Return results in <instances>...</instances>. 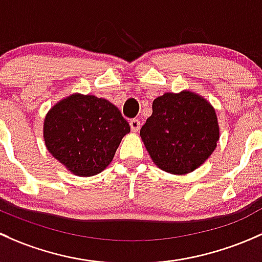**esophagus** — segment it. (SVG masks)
I'll return each mask as SVG.
<instances>
[{
	"instance_id": "obj_1",
	"label": "esophagus",
	"mask_w": 262,
	"mask_h": 262,
	"mask_svg": "<svg viewBox=\"0 0 262 262\" xmlns=\"http://www.w3.org/2000/svg\"><path fill=\"white\" fill-rule=\"evenodd\" d=\"M130 127L132 132H137L140 130V127H141V122L137 118H134V120L130 121Z\"/></svg>"
}]
</instances>
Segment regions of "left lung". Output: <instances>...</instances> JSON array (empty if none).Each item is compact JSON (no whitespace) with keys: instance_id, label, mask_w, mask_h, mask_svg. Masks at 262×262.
Masks as SVG:
<instances>
[{"instance_id":"1","label":"left lung","mask_w":262,"mask_h":262,"mask_svg":"<svg viewBox=\"0 0 262 262\" xmlns=\"http://www.w3.org/2000/svg\"><path fill=\"white\" fill-rule=\"evenodd\" d=\"M151 160L161 170L185 175L202 165L220 141L217 113L195 92H166L152 102V115L140 130Z\"/></svg>"}]
</instances>
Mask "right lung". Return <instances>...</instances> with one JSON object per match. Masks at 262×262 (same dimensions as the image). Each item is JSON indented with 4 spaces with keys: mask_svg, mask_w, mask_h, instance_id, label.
Here are the masks:
<instances>
[{
    "mask_svg": "<svg viewBox=\"0 0 262 262\" xmlns=\"http://www.w3.org/2000/svg\"><path fill=\"white\" fill-rule=\"evenodd\" d=\"M130 125L117 107L92 94L73 93L56 102L42 125L45 146L77 177H93L111 164Z\"/></svg>",
    "mask_w": 262,
    "mask_h": 262,
    "instance_id": "right-lung-1",
    "label": "right lung"
}]
</instances>
